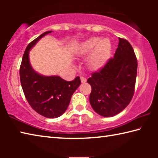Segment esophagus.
I'll return each mask as SVG.
<instances>
[{"instance_id":"34e87169","label":"esophagus","mask_w":158,"mask_h":158,"mask_svg":"<svg viewBox=\"0 0 158 158\" xmlns=\"http://www.w3.org/2000/svg\"><path fill=\"white\" fill-rule=\"evenodd\" d=\"M80 79H81V83H85V82H86V79H85V77H80Z\"/></svg>"}]
</instances>
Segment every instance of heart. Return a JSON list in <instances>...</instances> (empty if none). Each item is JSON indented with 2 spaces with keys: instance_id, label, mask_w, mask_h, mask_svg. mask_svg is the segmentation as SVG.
I'll list each match as a JSON object with an SVG mask.
<instances>
[{
  "instance_id": "heart-1",
  "label": "heart",
  "mask_w": 158,
  "mask_h": 158,
  "mask_svg": "<svg viewBox=\"0 0 158 158\" xmlns=\"http://www.w3.org/2000/svg\"><path fill=\"white\" fill-rule=\"evenodd\" d=\"M111 49V42L107 37L100 39L99 37H93L77 47L76 54L84 56L90 52L87 58V65L93 70H98L107 63Z\"/></svg>"
}]
</instances>
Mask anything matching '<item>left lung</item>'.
I'll return each mask as SVG.
<instances>
[{"mask_svg":"<svg viewBox=\"0 0 158 158\" xmlns=\"http://www.w3.org/2000/svg\"><path fill=\"white\" fill-rule=\"evenodd\" d=\"M114 58L87 82L91 85L90 105L96 113L111 117L129 105L135 93L137 60L130 42L119 37Z\"/></svg>","mask_w":158,"mask_h":158,"instance_id":"left-lung-1","label":"left lung"}]
</instances>
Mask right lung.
Wrapping results in <instances>:
<instances>
[{
    "instance_id": "1",
    "label": "right lung",
    "mask_w": 158,
    "mask_h": 158,
    "mask_svg": "<svg viewBox=\"0 0 158 158\" xmlns=\"http://www.w3.org/2000/svg\"><path fill=\"white\" fill-rule=\"evenodd\" d=\"M52 32H44L28 44L19 69L21 87L29 105L37 113L49 118L59 117L66 111L72 95L81 84L79 77L67 81L58 76L41 75L31 67L29 51L42 37Z\"/></svg>"
}]
</instances>
